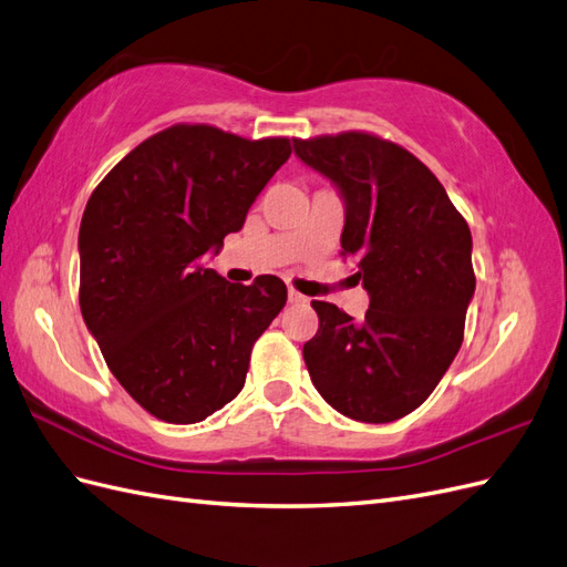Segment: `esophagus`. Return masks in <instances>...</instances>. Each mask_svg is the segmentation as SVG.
Returning a JSON list of instances; mask_svg holds the SVG:
<instances>
[{
  "mask_svg": "<svg viewBox=\"0 0 567 567\" xmlns=\"http://www.w3.org/2000/svg\"><path fill=\"white\" fill-rule=\"evenodd\" d=\"M287 299H289V303H306V301H309V299H306L303 295H299L297 289H289V292H287Z\"/></svg>",
  "mask_w": 567,
  "mask_h": 567,
  "instance_id": "34e87169",
  "label": "esophagus"
}]
</instances>
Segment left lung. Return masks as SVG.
<instances>
[{"instance_id": "1", "label": "left lung", "mask_w": 567, "mask_h": 567, "mask_svg": "<svg viewBox=\"0 0 567 567\" xmlns=\"http://www.w3.org/2000/svg\"><path fill=\"white\" fill-rule=\"evenodd\" d=\"M295 154L339 189L342 256L370 297L363 318L313 301L303 361L320 396L361 423L415 411L463 342L475 295L473 237L434 173L370 133L295 140Z\"/></svg>"}]
</instances>
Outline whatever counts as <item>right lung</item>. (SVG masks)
I'll list each match as a JSON object with an SVG mask.
<instances>
[{"instance_id": "right-lung-1", "label": "right lung", "mask_w": 567, "mask_h": 567, "mask_svg": "<svg viewBox=\"0 0 567 567\" xmlns=\"http://www.w3.org/2000/svg\"><path fill=\"white\" fill-rule=\"evenodd\" d=\"M292 154L177 123L121 158L80 223V311L109 370L144 411L192 425L233 401L251 347L282 311L275 275L235 285L204 261Z\"/></svg>"}]
</instances>
